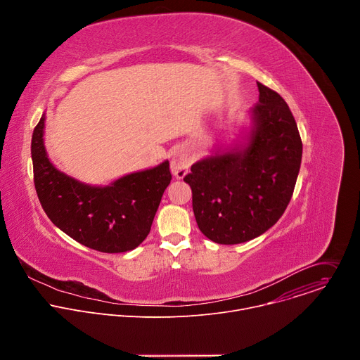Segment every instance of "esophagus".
<instances>
[{
	"mask_svg": "<svg viewBox=\"0 0 360 360\" xmlns=\"http://www.w3.org/2000/svg\"><path fill=\"white\" fill-rule=\"evenodd\" d=\"M191 157L189 153L184 149H178L174 157H172V161H171V169L174 172V175L178 178V179H182L188 171H189V167H191Z\"/></svg>",
	"mask_w": 360,
	"mask_h": 360,
	"instance_id": "34e87169",
	"label": "esophagus"
}]
</instances>
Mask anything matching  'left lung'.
<instances>
[{"label":"left lung","instance_id":"obj_1","mask_svg":"<svg viewBox=\"0 0 360 360\" xmlns=\"http://www.w3.org/2000/svg\"><path fill=\"white\" fill-rule=\"evenodd\" d=\"M246 142L215 152L191 167L184 181L208 239L235 245L265 233L283 215L302 161V141L285 99L258 82Z\"/></svg>","mask_w":360,"mask_h":360}]
</instances>
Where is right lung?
Here are the masks:
<instances>
[{"instance_id":"add662e5","label":"right lung","mask_w":360,"mask_h":360,"mask_svg":"<svg viewBox=\"0 0 360 360\" xmlns=\"http://www.w3.org/2000/svg\"><path fill=\"white\" fill-rule=\"evenodd\" d=\"M45 115L34 128L31 157L41 207L57 228L86 248L121 253L135 249L150 231L172 175L169 162L92 186L57 169L44 145Z\"/></svg>"}]
</instances>
